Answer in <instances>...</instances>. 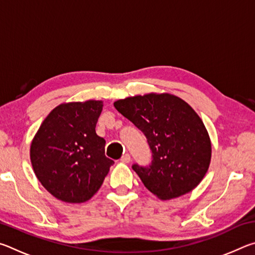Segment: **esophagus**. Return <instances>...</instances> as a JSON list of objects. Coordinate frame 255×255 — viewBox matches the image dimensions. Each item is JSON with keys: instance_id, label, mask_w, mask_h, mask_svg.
I'll use <instances>...</instances> for the list:
<instances>
[{"instance_id": "esophagus-1", "label": "esophagus", "mask_w": 255, "mask_h": 255, "mask_svg": "<svg viewBox=\"0 0 255 255\" xmlns=\"http://www.w3.org/2000/svg\"><path fill=\"white\" fill-rule=\"evenodd\" d=\"M120 161H122L123 163H129V162H130V155H129V154L123 155V157L120 158Z\"/></svg>"}]
</instances>
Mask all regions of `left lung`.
Returning <instances> with one entry per match:
<instances>
[{"mask_svg": "<svg viewBox=\"0 0 255 255\" xmlns=\"http://www.w3.org/2000/svg\"><path fill=\"white\" fill-rule=\"evenodd\" d=\"M124 117L144 132L153 154L149 166L132 170L154 196L170 200L192 191L211 159L208 131L197 112L170 93H148L114 103Z\"/></svg>", "mask_w": 255, "mask_h": 255, "instance_id": "1", "label": "left lung"}]
</instances>
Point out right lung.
Here are the masks:
<instances>
[{"mask_svg":"<svg viewBox=\"0 0 255 255\" xmlns=\"http://www.w3.org/2000/svg\"><path fill=\"white\" fill-rule=\"evenodd\" d=\"M103 102H67L54 108L30 145L37 179L50 195L70 204L96 195L114 161L105 155L106 140L96 126Z\"/></svg>","mask_w":255,"mask_h":255,"instance_id":"add662e5","label":"right lung"}]
</instances>
